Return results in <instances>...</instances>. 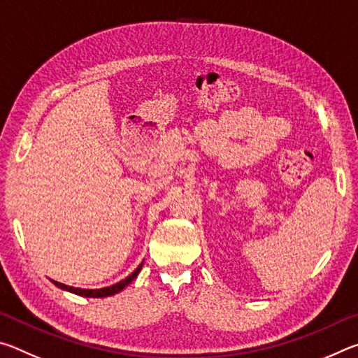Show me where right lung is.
I'll use <instances>...</instances> for the list:
<instances>
[{"label":"right lung","mask_w":358,"mask_h":358,"mask_svg":"<svg viewBox=\"0 0 358 358\" xmlns=\"http://www.w3.org/2000/svg\"><path fill=\"white\" fill-rule=\"evenodd\" d=\"M142 265H143V262H142L141 265H138L137 268H136L134 271H132V273H131L128 278H124V280H121L120 282L113 284V286L102 287V289H80V287H72V286H66V284H62V282L53 281V280H52V282L55 284L57 287L63 289V290H68V292H72V294H76V295L93 296V299H102V296H110V295H115V294L121 292V290H123L126 286H128V284H131L132 281L136 280L137 275H138V271L142 270Z\"/></svg>","instance_id":"1"}]
</instances>
